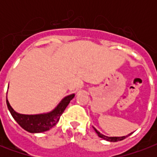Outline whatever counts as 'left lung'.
<instances>
[{
  "label": "left lung",
  "instance_id": "8db88e82",
  "mask_svg": "<svg viewBox=\"0 0 157 157\" xmlns=\"http://www.w3.org/2000/svg\"><path fill=\"white\" fill-rule=\"evenodd\" d=\"M94 130H95V132L97 133V134L98 135V137H100V138H102V139H105V140H107V141H109V142H118V141H121V140H123V139H124L125 138H127L128 136H129L130 134H129L128 135H126V136H122V137H108V136H106V135H103V134H102L99 131H98L97 129L94 127Z\"/></svg>",
  "mask_w": 157,
  "mask_h": 157
}]
</instances>
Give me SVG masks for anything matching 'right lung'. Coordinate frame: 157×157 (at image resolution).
Returning a JSON list of instances; mask_svg holds the SVG:
<instances>
[{
    "label": "right lung",
    "mask_w": 157,
    "mask_h": 157,
    "mask_svg": "<svg viewBox=\"0 0 157 157\" xmlns=\"http://www.w3.org/2000/svg\"><path fill=\"white\" fill-rule=\"evenodd\" d=\"M74 96L75 94L66 96L51 112L42 113V114L25 115L16 112L9 103L7 96H6V104L11 116L15 120L16 122L23 129H25L26 131L35 134V133L47 131L54 127L59 122L61 115L63 113L64 110L66 109L67 106L74 98Z\"/></svg>",
    "instance_id": "add662e5"
}]
</instances>
